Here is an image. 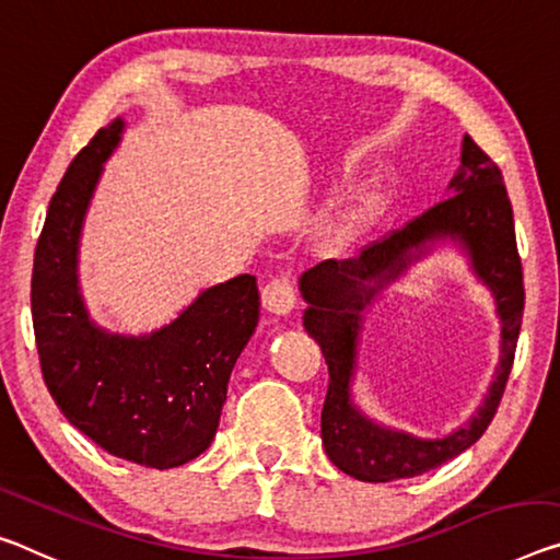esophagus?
Instances as JSON below:
<instances>
[{"mask_svg": "<svg viewBox=\"0 0 560 560\" xmlns=\"http://www.w3.org/2000/svg\"><path fill=\"white\" fill-rule=\"evenodd\" d=\"M262 303L272 315H290L298 307V290L290 275H275L262 288Z\"/></svg>", "mask_w": 560, "mask_h": 560, "instance_id": "obj_1", "label": "esophagus"}]
</instances>
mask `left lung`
I'll use <instances>...</instances> for the list:
<instances>
[{"label": "left lung", "mask_w": 560, "mask_h": 560, "mask_svg": "<svg viewBox=\"0 0 560 560\" xmlns=\"http://www.w3.org/2000/svg\"><path fill=\"white\" fill-rule=\"evenodd\" d=\"M448 190L445 200L418 214L402 230L365 245L360 255L325 260L300 278V292L307 303L303 325L320 346L330 373L320 418L325 453L342 472L365 483L420 476L468 451L493 420L513 368L526 300L513 210L501 170L468 135L463 137L460 170ZM441 238L458 242L471 257L479 279L494 292L502 317V363L485 406L466 427L445 439H416L363 417L351 402L349 383L354 374L362 310Z\"/></svg>", "instance_id": "1"}]
</instances>
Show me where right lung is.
<instances>
[{"label": "right lung", "instance_id": "right-lung-1", "mask_svg": "<svg viewBox=\"0 0 560 560\" xmlns=\"http://www.w3.org/2000/svg\"><path fill=\"white\" fill-rule=\"evenodd\" d=\"M125 119L92 137L51 195L32 270V323L47 390L100 448L177 468L210 448L228 381L260 317L253 275L202 290L165 328L119 335L90 320L77 280L82 222Z\"/></svg>", "mask_w": 560, "mask_h": 560}]
</instances>
